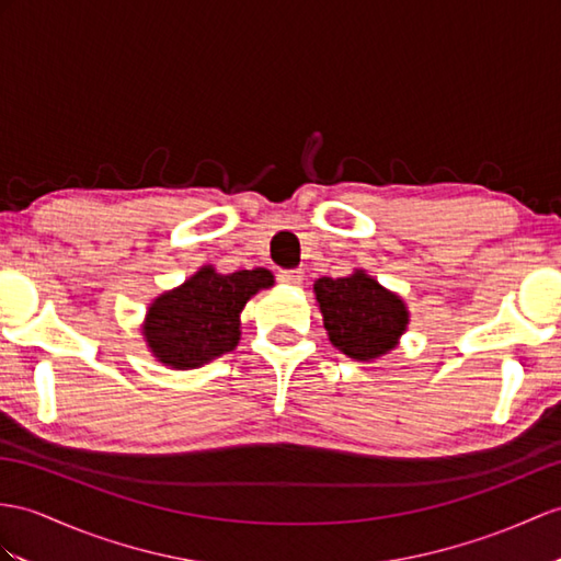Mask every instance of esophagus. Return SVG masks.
Here are the masks:
<instances>
[{
    "label": "esophagus",
    "mask_w": 561,
    "mask_h": 561,
    "mask_svg": "<svg viewBox=\"0 0 561 561\" xmlns=\"http://www.w3.org/2000/svg\"><path fill=\"white\" fill-rule=\"evenodd\" d=\"M278 280L283 285H302L305 271L302 268H290V271H278Z\"/></svg>",
    "instance_id": "esophagus-1"
}]
</instances>
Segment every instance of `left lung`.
Listing matches in <instances>:
<instances>
[{"label":"left lung","mask_w":561,"mask_h":561,"mask_svg":"<svg viewBox=\"0 0 561 561\" xmlns=\"http://www.w3.org/2000/svg\"><path fill=\"white\" fill-rule=\"evenodd\" d=\"M328 340L347 357L371 362L398 347L407 331L409 311L400 295L386 290L366 271L345 278L313 283Z\"/></svg>","instance_id":"obj_1"}]
</instances>
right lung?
I'll return each instance as SVG.
<instances>
[{
	"label": "right lung",
	"instance_id": "right-lung-1",
	"mask_svg": "<svg viewBox=\"0 0 561 561\" xmlns=\"http://www.w3.org/2000/svg\"><path fill=\"white\" fill-rule=\"evenodd\" d=\"M271 285L273 273L266 268L216 273L202 266L149 305L142 325L149 352L181 371L233 352L240 343V311Z\"/></svg>",
	"mask_w": 561,
	"mask_h": 561
}]
</instances>
